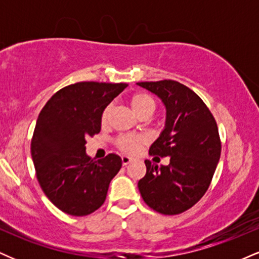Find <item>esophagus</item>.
Instances as JSON below:
<instances>
[{
    "mask_svg": "<svg viewBox=\"0 0 259 259\" xmlns=\"http://www.w3.org/2000/svg\"><path fill=\"white\" fill-rule=\"evenodd\" d=\"M132 162H133V158H130V157H127V156L121 157V163H123L124 167H126V165Z\"/></svg>",
    "mask_w": 259,
    "mask_h": 259,
    "instance_id": "esophagus-1",
    "label": "esophagus"
}]
</instances>
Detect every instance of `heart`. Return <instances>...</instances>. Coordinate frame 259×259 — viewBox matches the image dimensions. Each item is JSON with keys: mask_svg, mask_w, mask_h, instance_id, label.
<instances>
[{"mask_svg": "<svg viewBox=\"0 0 259 259\" xmlns=\"http://www.w3.org/2000/svg\"><path fill=\"white\" fill-rule=\"evenodd\" d=\"M130 106H132L133 111L139 115V117H150L151 114L156 109V102L152 97L145 92H138L134 94L130 97ZM112 105L105 107L102 113H101V124L106 125L108 123L109 115H111ZM147 140L142 135H134V134H126V135H121L119 138L115 139V147L121 152L127 154L138 153L142 147L146 145Z\"/></svg>", "mask_w": 259, "mask_h": 259, "instance_id": "heart-1", "label": "heart"}]
</instances>
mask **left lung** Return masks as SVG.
<instances>
[{"instance_id":"left-lung-1","label":"left lung","mask_w":259,"mask_h":259,"mask_svg":"<svg viewBox=\"0 0 259 259\" xmlns=\"http://www.w3.org/2000/svg\"><path fill=\"white\" fill-rule=\"evenodd\" d=\"M138 85L156 94L167 108L165 127L150 147V154L170 160L159 168L145 160L146 174L138 184L140 194L160 214H180L197 203L210 185L222 152L218 125L206 103L187 86L175 80Z\"/></svg>"}]
</instances>
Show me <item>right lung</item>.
Segmentation results:
<instances>
[{
    "label": "right lung",
    "instance_id": "add662e5",
    "mask_svg": "<svg viewBox=\"0 0 259 259\" xmlns=\"http://www.w3.org/2000/svg\"><path fill=\"white\" fill-rule=\"evenodd\" d=\"M127 84L81 81L47 101L31 139V157L41 189L67 214H91L106 201L109 183L121 168L115 153L95 160L86 138L99 134L101 113Z\"/></svg>",
    "mask_w": 259,
    "mask_h": 259
}]
</instances>
